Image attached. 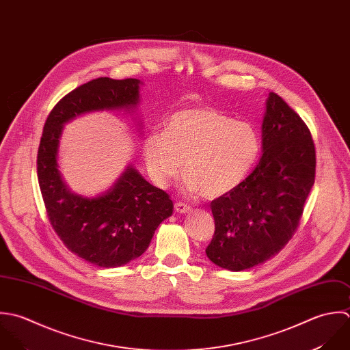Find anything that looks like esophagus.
Returning <instances> with one entry per match:
<instances>
[{
  "instance_id": "esophagus-1",
  "label": "esophagus",
  "mask_w": 350,
  "mask_h": 350,
  "mask_svg": "<svg viewBox=\"0 0 350 350\" xmlns=\"http://www.w3.org/2000/svg\"><path fill=\"white\" fill-rule=\"evenodd\" d=\"M175 211H176L178 213L185 215V213H189V212L191 211V208H190L189 205L183 204V202H176V204H175Z\"/></svg>"
}]
</instances>
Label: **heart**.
Returning a JSON list of instances; mask_svg holds the SVG:
<instances>
[{
  "mask_svg": "<svg viewBox=\"0 0 350 350\" xmlns=\"http://www.w3.org/2000/svg\"><path fill=\"white\" fill-rule=\"evenodd\" d=\"M260 149L248 122L206 107L183 109L168 118L165 131L154 130L142 142V157L152 182L165 187L182 172L183 189L217 198L237 187Z\"/></svg>",
  "mask_w": 350,
  "mask_h": 350,
  "instance_id": "heart-1",
  "label": "heart"
}]
</instances>
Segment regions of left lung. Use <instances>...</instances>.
<instances>
[{
    "label": "left lung",
    "mask_w": 350,
    "mask_h": 350,
    "mask_svg": "<svg viewBox=\"0 0 350 350\" xmlns=\"http://www.w3.org/2000/svg\"><path fill=\"white\" fill-rule=\"evenodd\" d=\"M315 167L307 124L270 92L259 163L232 191L211 204L216 228L208 258L223 269L241 271L278 254L299 227Z\"/></svg>",
    "instance_id": "left-lung-1"
}]
</instances>
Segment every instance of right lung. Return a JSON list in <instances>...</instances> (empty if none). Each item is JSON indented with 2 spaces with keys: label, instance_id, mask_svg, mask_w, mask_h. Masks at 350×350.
<instances>
[{
  "label": "right lung",
  "instance_id": "right-lung-1",
  "mask_svg": "<svg viewBox=\"0 0 350 350\" xmlns=\"http://www.w3.org/2000/svg\"><path fill=\"white\" fill-rule=\"evenodd\" d=\"M139 85L137 79L99 77L77 87L49 114L38 149V180L50 224L68 250L99 267H118L142 255L174 204L133 165L102 196L72 193L58 170L59 138L64 124L81 114L135 110Z\"/></svg>",
  "mask_w": 350,
  "mask_h": 350
}]
</instances>
